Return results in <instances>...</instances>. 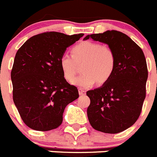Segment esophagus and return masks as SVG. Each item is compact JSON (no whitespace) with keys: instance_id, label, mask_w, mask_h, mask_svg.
Wrapping results in <instances>:
<instances>
[{"instance_id":"obj_1","label":"esophagus","mask_w":157,"mask_h":157,"mask_svg":"<svg viewBox=\"0 0 157 157\" xmlns=\"http://www.w3.org/2000/svg\"><path fill=\"white\" fill-rule=\"evenodd\" d=\"M78 93H79V95H85L86 94V91L82 88H78Z\"/></svg>"}]
</instances>
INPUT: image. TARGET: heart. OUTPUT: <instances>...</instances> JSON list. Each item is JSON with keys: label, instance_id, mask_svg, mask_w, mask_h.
Masks as SVG:
<instances>
[{"label": "heart", "instance_id": "heart-1", "mask_svg": "<svg viewBox=\"0 0 157 157\" xmlns=\"http://www.w3.org/2000/svg\"><path fill=\"white\" fill-rule=\"evenodd\" d=\"M72 56L65 54L59 59V66L65 79L72 82L77 72V63L84 61L83 74L73 81L75 85L88 88L98 81L109 80L116 67V55L112 48L94 41H82L72 48Z\"/></svg>", "mask_w": 157, "mask_h": 157}]
</instances>
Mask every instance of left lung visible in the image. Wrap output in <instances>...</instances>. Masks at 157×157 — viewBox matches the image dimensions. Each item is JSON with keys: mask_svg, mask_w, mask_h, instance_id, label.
I'll return each instance as SVG.
<instances>
[{"mask_svg": "<svg viewBox=\"0 0 157 157\" xmlns=\"http://www.w3.org/2000/svg\"><path fill=\"white\" fill-rule=\"evenodd\" d=\"M109 45L116 55L112 77L100 88L89 90L87 116L92 127L117 134L127 130L139 117L146 95L148 68L143 51L127 34L117 30L87 35Z\"/></svg>", "mask_w": 157, "mask_h": 157, "instance_id": "8db88e82", "label": "left lung"}]
</instances>
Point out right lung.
<instances>
[{"label": "right lung", "instance_id": "right-lung-1", "mask_svg": "<svg viewBox=\"0 0 157 157\" xmlns=\"http://www.w3.org/2000/svg\"><path fill=\"white\" fill-rule=\"evenodd\" d=\"M83 35L45 32L29 38L16 52L11 71L13 101L30 128H57L67 105L79 97L77 87L64 78L59 59Z\"/></svg>", "mask_w": 157, "mask_h": 157}]
</instances>
